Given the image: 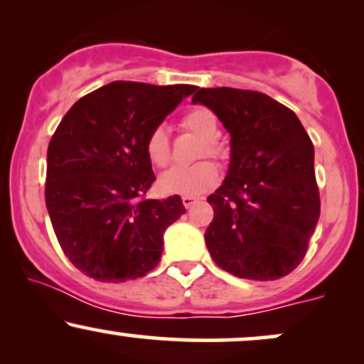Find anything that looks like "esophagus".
Masks as SVG:
<instances>
[{"instance_id":"34e87169","label":"esophagus","mask_w":364,"mask_h":364,"mask_svg":"<svg viewBox=\"0 0 364 364\" xmlns=\"http://www.w3.org/2000/svg\"><path fill=\"white\" fill-rule=\"evenodd\" d=\"M181 200H183V205H185L186 208H190L193 203H196V200L198 198H196V196H191V195H183Z\"/></svg>"}]
</instances>
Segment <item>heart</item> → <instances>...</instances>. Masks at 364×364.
Returning a JSON list of instances; mask_svg holds the SVG:
<instances>
[{
	"mask_svg": "<svg viewBox=\"0 0 364 364\" xmlns=\"http://www.w3.org/2000/svg\"><path fill=\"white\" fill-rule=\"evenodd\" d=\"M179 127L202 139L198 157L208 156L212 159H224L225 150L217 140L219 121H217L214 111L205 106L191 107L181 116ZM145 154H147L150 164H154L156 168H166L171 162L169 133L162 124H157L149 132L147 139H145ZM217 178H219V171L214 162L200 161L193 166H186V168L169 169L168 173L162 174L159 185L166 193L200 195L214 186Z\"/></svg>",
	"mask_w": 364,
	"mask_h": 364,
	"instance_id": "b5f03b06",
	"label": "heart"
}]
</instances>
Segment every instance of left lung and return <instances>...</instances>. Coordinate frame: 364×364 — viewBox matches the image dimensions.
I'll return each mask as SVG.
<instances>
[{
	"mask_svg": "<svg viewBox=\"0 0 364 364\" xmlns=\"http://www.w3.org/2000/svg\"><path fill=\"white\" fill-rule=\"evenodd\" d=\"M193 102L231 133L228 176L207 198L208 253L236 277H284L303 262L320 217L311 139L289 107L262 92L198 89Z\"/></svg>",
	"mask_w": 364,
	"mask_h": 364,
	"instance_id": "obj_1",
	"label": "left lung"
}]
</instances>
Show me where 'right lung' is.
<instances>
[{
  "label": "right lung",
  "instance_id": "1",
  "mask_svg": "<svg viewBox=\"0 0 364 364\" xmlns=\"http://www.w3.org/2000/svg\"><path fill=\"white\" fill-rule=\"evenodd\" d=\"M195 89L111 82L78 99L51 136L46 207L63 253L95 281L150 272L186 212L179 195L145 198L156 181L145 139Z\"/></svg>",
  "mask_w": 364,
  "mask_h": 364
}]
</instances>
